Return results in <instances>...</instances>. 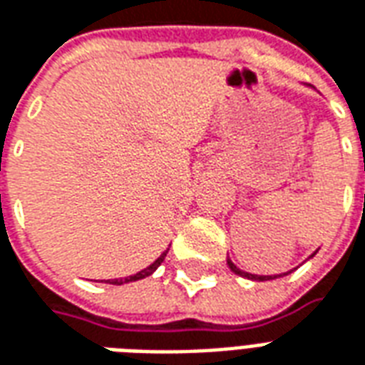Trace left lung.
I'll return each mask as SVG.
<instances>
[{
    "mask_svg": "<svg viewBox=\"0 0 365 365\" xmlns=\"http://www.w3.org/2000/svg\"><path fill=\"white\" fill-rule=\"evenodd\" d=\"M315 253H317V251H315ZM315 253H312L309 257H313ZM226 263H228V267H230V271L234 272V274H237V277H244V279H250V280H259V282H261V280L279 279V277H284V274H288V272H290V271L282 272V274H251V272H245V271H242V269H237V267L230 261V257L226 259Z\"/></svg>",
    "mask_w": 365,
    "mask_h": 365,
    "instance_id": "left-lung-1",
    "label": "left lung"
}]
</instances>
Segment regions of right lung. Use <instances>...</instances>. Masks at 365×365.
I'll use <instances>...</instances> for the list:
<instances>
[{"instance_id": "right-lung-1", "label": "right lung", "mask_w": 365, "mask_h": 365, "mask_svg": "<svg viewBox=\"0 0 365 365\" xmlns=\"http://www.w3.org/2000/svg\"><path fill=\"white\" fill-rule=\"evenodd\" d=\"M166 253H168V250L164 251V253H160V257L156 259L155 263H150V265L147 267V269H143V271L135 272V274H131V277H125V279H114V280H104L106 284H114V286H121V284H128V282H135V280H141V279H147V277H150L153 272L160 267V263L164 261V257H166Z\"/></svg>"}]
</instances>
